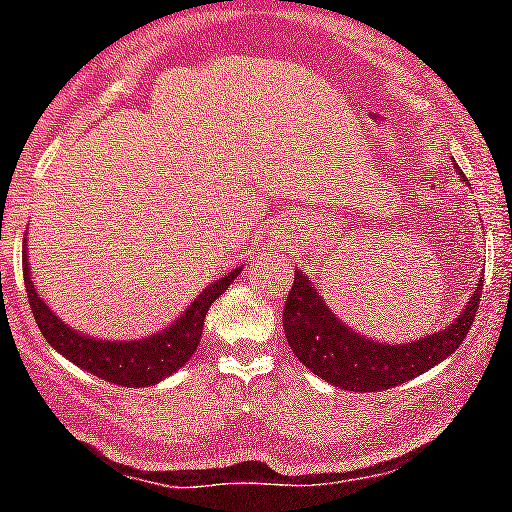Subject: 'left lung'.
I'll list each match as a JSON object with an SVG mask.
<instances>
[{"label":"left lung","mask_w":512,"mask_h":512,"mask_svg":"<svg viewBox=\"0 0 512 512\" xmlns=\"http://www.w3.org/2000/svg\"><path fill=\"white\" fill-rule=\"evenodd\" d=\"M461 178L466 180V175L461 173ZM480 294L483 285L443 332L411 344H379L339 322L312 282L294 272L282 324L294 356L319 379L347 391H384L423 374L461 347L478 314Z\"/></svg>","instance_id":"8db88e82"}]
</instances>
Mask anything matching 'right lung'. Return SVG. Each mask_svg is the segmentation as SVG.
Masks as SVG:
<instances>
[{
	"mask_svg": "<svg viewBox=\"0 0 512 512\" xmlns=\"http://www.w3.org/2000/svg\"><path fill=\"white\" fill-rule=\"evenodd\" d=\"M22 265H24V287H27L29 307H32L36 324L46 342L64 354L66 359L74 361L76 366L86 369L89 374L103 381H111L118 386H151L163 381L173 371H178L185 361H190L195 349H198L200 337H203L205 314L210 304L232 285L240 267L220 277L213 287L200 292V297L160 334L153 337L136 339V342H106V339L86 337V334L74 332L66 327L49 307L44 299L36 294L32 277H29L27 265V240L22 245Z\"/></svg>",
	"mask_w": 512,
	"mask_h": 512,
	"instance_id": "add662e5",
	"label": "right lung"
}]
</instances>
